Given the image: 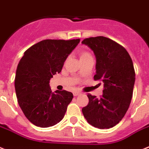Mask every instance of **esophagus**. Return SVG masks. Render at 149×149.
<instances>
[{
    "label": "esophagus",
    "instance_id": "esophagus-1",
    "mask_svg": "<svg viewBox=\"0 0 149 149\" xmlns=\"http://www.w3.org/2000/svg\"><path fill=\"white\" fill-rule=\"evenodd\" d=\"M81 94V92L77 91H74L73 92L74 96H78V95H80V94Z\"/></svg>",
    "mask_w": 149,
    "mask_h": 149
}]
</instances>
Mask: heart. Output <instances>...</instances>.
Here are the masks:
<instances>
[{"instance_id":"b5f03b06","label":"heart","mask_w":149,"mask_h":149,"mask_svg":"<svg viewBox=\"0 0 149 149\" xmlns=\"http://www.w3.org/2000/svg\"><path fill=\"white\" fill-rule=\"evenodd\" d=\"M89 56H91V55L88 52H83L81 53V55H80V58H81H81H87V57H89Z\"/></svg>"}]
</instances>
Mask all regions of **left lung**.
<instances>
[{
	"label": "left lung",
	"instance_id": "1",
	"mask_svg": "<svg viewBox=\"0 0 149 149\" xmlns=\"http://www.w3.org/2000/svg\"><path fill=\"white\" fill-rule=\"evenodd\" d=\"M82 43L94 51L97 58L94 81L104 83L100 97L88 94L89 102L82 113L94 127L110 129L121 121L130 107L136 79L132 60L123 45L109 38H86Z\"/></svg>",
	"mask_w": 149,
	"mask_h": 149
}]
</instances>
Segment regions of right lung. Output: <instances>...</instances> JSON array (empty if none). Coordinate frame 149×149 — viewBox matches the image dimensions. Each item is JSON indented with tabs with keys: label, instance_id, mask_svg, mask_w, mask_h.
<instances>
[{
	"label": "right lung",
	"instance_id": "1",
	"mask_svg": "<svg viewBox=\"0 0 149 149\" xmlns=\"http://www.w3.org/2000/svg\"><path fill=\"white\" fill-rule=\"evenodd\" d=\"M80 39H45L26 50L17 66L15 91L17 101L25 116L39 127L52 126L63 119L72 92L52 93L49 81L60 73Z\"/></svg>",
	"mask_w": 149,
	"mask_h": 149
}]
</instances>
